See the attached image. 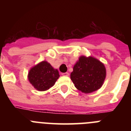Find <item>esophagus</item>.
Segmentation results:
<instances>
[{"label": "esophagus", "mask_w": 131, "mask_h": 131, "mask_svg": "<svg viewBox=\"0 0 131 131\" xmlns=\"http://www.w3.org/2000/svg\"><path fill=\"white\" fill-rule=\"evenodd\" d=\"M62 75L63 76H69V73L68 72H66V73H62Z\"/></svg>", "instance_id": "34e87169"}]
</instances>
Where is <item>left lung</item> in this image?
Masks as SVG:
<instances>
[{"mask_svg":"<svg viewBox=\"0 0 131 131\" xmlns=\"http://www.w3.org/2000/svg\"><path fill=\"white\" fill-rule=\"evenodd\" d=\"M106 75V68L100 61L92 56H81L73 66L71 79L79 91L87 94L100 89Z\"/></svg>","mask_w":131,"mask_h":131,"instance_id":"obj_1","label":"left lung"}]
</instances>
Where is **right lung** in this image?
I'll return each instance as SVG.
<instances>
[{
	"label": "right lung",
	"mask_w": 131,
	"mask_h": 131,
	"mask_svg": "<svg viewBox=\"0 0 131 131\" xmlns=\"http://www.w3.org/2000/svg\"><path fill=\"white\" fill-rule=\"evenodd\" d=\"M60 77L58 69H54L47 61H42L29 70L28 79L39 91H47L54 86Z\"/></svg>",
	"instance_id": "add662e5"
}]
</instances>
